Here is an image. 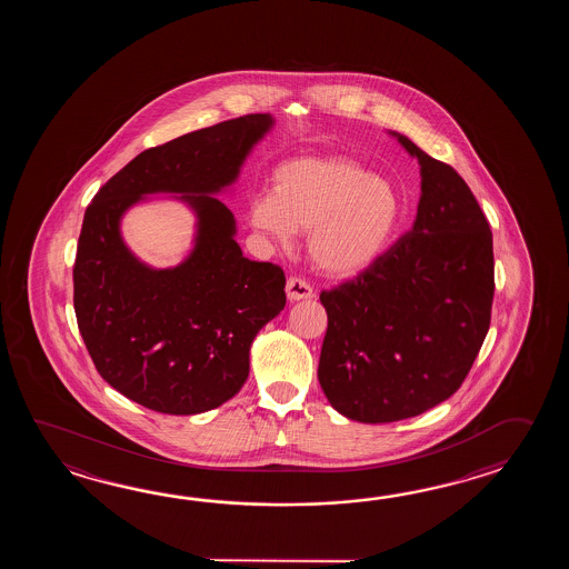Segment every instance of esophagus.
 <instances>
[{"instance_id":"esophagus-1","label":"esophagus","mask_w":569,"mask_h":569,"mask_svg":"<svg viewBox=\"0 0 569 569\" xmlns=\"http://www.w3.org/2000/svg\"><path fill=\"white\" fill-rule=\"evenodd\" d=\"M287 297L289 301H302V299H311L313 297V289L309 282L299 279V277H290L287 280Z\"/></svg>"}]
</instances>
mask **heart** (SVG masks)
Wrapping results in <instances>:
<instances>
[{
  "instance_id": "obj_1",
  "label": "heart",
  "mask_w": 569,
  "mask_h": 569,
  "mask_svg": "<svg viewBox=\"0 0 569 569\" xmlns=\"http://www.w3.org/2000/svg\"><path fill=\"white\" fill-rule=\"evenodd\" d=\"M400 218L395 184L346 157L295 158L279 167L274 189L254 197L250 219L279 243L309 231L307 250L331 277H351L387 248Z\"/></svg>"
}]
</instances>
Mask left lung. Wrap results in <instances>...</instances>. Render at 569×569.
<instances>
[{
    "mask_svg": "<svg viewBox=\"0 0 569 569\" xmlns=\"http://www.w3.org/2000/svg\"><path fill=\"white\" fill-rule=\"evenodd\" d=\"M395 136L421 164L417 219L356 279L319 295V385L360 423L409 419L449 399L482 348L495 299L492 231L470 187Z\"/></svg>",
    "mask_w": 569,
    "mask_h": 569,
    "instance_id": "8db88e82",
    "label": "left lung"
}]
</instances>
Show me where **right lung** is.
Instances as JSON below:
<instances>
[{"label": "right lung", "instance_id": "1", "mask_svg": "<svg viewBox=\"0 0 569 569\" xmlns=\"http://www.w3.org/2000/svg\"><path fill=\"white\" fill-rule=\"evenodd\" d=\"M270 126L268 113H250L148 148L87 207L77 326L101 378L146 409L197 415L230 400L250 372L256 333L284 309L282 268L248 260L233 213L209 194L238 179ZM152 192H182L198 213L194 252L179 268H146L120 240L124 209Z\"/></svg>", "mask_w": 569, "mask_h": 569}]
</instances>
